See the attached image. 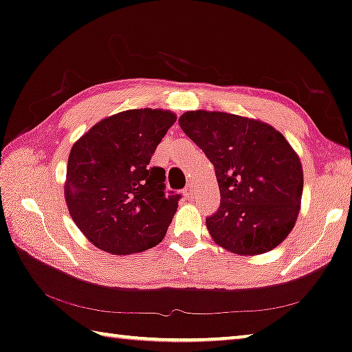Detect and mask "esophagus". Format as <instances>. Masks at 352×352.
<instances>
[{"label":"esophagus","instance_id":"esophagus-1","mask_svg":"<svg viewBox=\"0 0 352 352\" xmlns=\"http://www.w3.org/2000/svg\"><path fill=\"white\" fill-rule=\"evenodd\" d=\"M184 195L187 197V199H192V197H194V195H195V186H194V184H192V182H190V184H189V186H187V187H186V190H184Z\"/></svg>","mask_w":352,"mask_h":352}]
</instances>
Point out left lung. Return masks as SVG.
<instances>
[{
    "label": "left lung",
    "instance_id": "8db88e82",
    "mask_svg": "<svg viewBox=\"0 0 352 352\" xmlns=\"http://www.w3.org/2000/svg\"><path fill=\"white\" fill-rule=\"evenodd\" d=\"M179 126L213 163L221 206L206 219L219 247L254 256L278 247L300 214L302 166L280 131L248 117L192 110Z\"/></svg>",
    "mask_w": 352,
    "mask_h": 352
}]
</instances>
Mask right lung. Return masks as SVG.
<instances>
[{"label":"right lung","instance_id":"right-lung-1","mask_svg":"<svg viewBox=\"0 0 352 352\" xmlns=\"http://www.w3.org/2000/svg\"><path fill=\"white\" fill-rule=\"evenodd\" d=\"M175 122L170 110H124L100 120L74 144L65 204L94 247L124 256L165 237L179 195L166 197L165 170L151 166V158Z\"/></svg>","mask_w":352,"mask_h":352}]
</instances>
